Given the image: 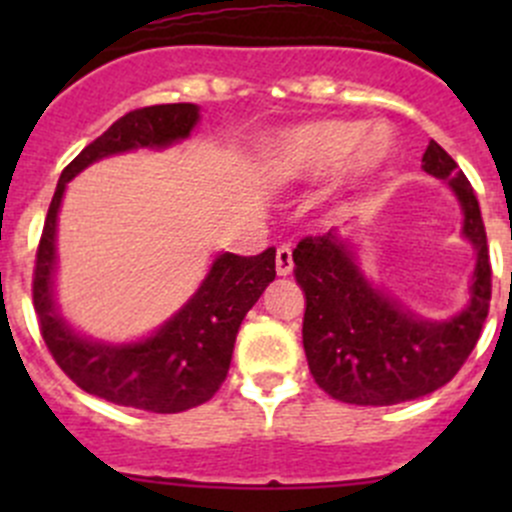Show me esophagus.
<instances>
[{"mask_svg":"<svg viewBox=\"0 0 512 512\" xmlns=\"http://www.w3.org/2000/svg\"><path fill=\"white\" fill-rule=\"evenodd\" d=\"M275 267H277V275H282V277L292 275V267H294V262H292V247H289V245H280V247H277Z\"/></svg>","mask_w":512,"mask_h":512,"instance_id":"1","label":"esophagus"}]
</instances>
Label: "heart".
<instances>
[{"label":"heart","instance_id":"b5f03b06","mask_svg":"<svg viewBox=\"0 0 512 512\" xmlns=\"http://www.w3.org/2000/svg\"><path fill=\"white\" fill-rule=\"evenodd\" d=\"M394 156V136L386 126L364 128L359 121H312L282 133L267 158L275 180H314L337 170L339 188H369Z\"/></svg>","mask_w":512,"mask_h":512}]
</instances>
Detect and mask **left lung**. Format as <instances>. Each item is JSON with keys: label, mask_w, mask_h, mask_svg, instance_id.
<instances>
[{"label": "left lung", "mask_w": 512, "mask_h": 512, "mask_svg": "<svg viewBox=\"0 0 512 512\" xmlns=\"http://www.w3.org/2000/svg\"><path fill=\"white\" fill-rule=\"evenodd\" d=\"M421 168L446 180L463 213L461 235L476 252L468 304L448 319H423L366 277L349 237H304L292 252L307 309L302 344L309 371L332 399L356 406L414 401L458 374L488 317L490 260L471 183L436 141Z\"/></svg>", "instance_id": "1"}]
</instances>
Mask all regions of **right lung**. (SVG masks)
<instances>
[{
	"label": "right lung",
	"mask_w": 512,
	"mask_h": 512,
	"mask_svg": "<svg viewBox=\"0 0 512 512\" xmlns=\"http://www.w3.org/2000/svg\"><path fill=\"white\" fill-rule=\"evenodd\" d=\"M200 121L195 103H163L118 118L61 173L36 250L34 309L41 337L76 386L128 409L178 414L213 399L230 369L237 329L275 280V250L255 257L220 252L193 297L170 319L136 342H98L79 334L56 304V225L66 185L96 160L168 148L185 141Z\"/></svg>",
	"instance_id": "add662e5"
}]
</instances>
